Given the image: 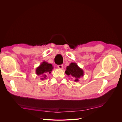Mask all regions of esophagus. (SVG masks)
Here are the masks:
<instances>
[{"mask_svg": "<svg viewBox=\"0 0 122 122\" xmlns=\"http://www.w3.org/2000/svg\"><path fill=\"white\" fill-rule=\"evenodd\" d=\"M57 67H58V68L60 69H63V65H58Z\"/></svg>", "mask_w": 122, "mask_h": 122, "instance_id": "1", "label": "esophagus"}]
</instances>
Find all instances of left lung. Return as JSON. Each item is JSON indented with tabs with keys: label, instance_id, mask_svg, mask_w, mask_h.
<instances>
[{
	"label": "left lung",
	"instance_id": "obj_1",
	"mask_svg": "<svg viewBox=\"0 0 122 122\" xmlns=\"http://www.w3.org/2000/svg\"><path fill=\"white\" fill-rule=\"evenodd\" d=\"M65 73L68 76H71L74 79L75 82L79 81V79L84 75L83 70L77 65L76 62H71L67 66Z\"/></svg>",
	"mask_w": 122,
	"mask_h": 122
}]
</instances>
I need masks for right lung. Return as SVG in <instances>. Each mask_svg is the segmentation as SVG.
<instances>
[{"label": "right lung", "instance_id": "add662e5", "mask_svg": "<svg viewBox=\"0 0 122 122\" xmlns=\"http://www.w3.org/2000/svg\"><path fill=\"white\" fill-rule=\"evenodd\" d=\"M53 67L51 64H49L45 61L42 62L36 70V74L40 76L41 80L47 79V75L51 73Z\"/></svg>", "mask_w": 122, "mask_h": 122}]
</instances>
